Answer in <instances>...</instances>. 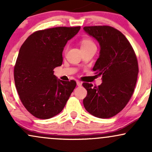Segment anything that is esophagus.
I'll list each match as a JSON object with an SVG mask.
<instances>
[{"label": "esophagus", "instance_id": "obj_1", "mask_svg": "<svg viewBox=\"0 0 152 152\" xmlns=\"http://www.w3.org/2000/svg\"><path fill=\"white\" fill-rule=\"evenodd\" d=\"M76 84H77V86H81L82 83H81V82H80V81H76Z\"/></svg>", "mask_w": 152, "mask_h": 152}]
</instances>
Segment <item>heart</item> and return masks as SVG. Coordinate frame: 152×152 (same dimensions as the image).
Returning a JSON list of instances; mask_svg holds the SVG:
<instances>
[{
  "instance_id": "heart-1",
  "label": "heart",
  "mask_w": 152,
  "mask_h": 152,
  "mask_svg": "<svg viewBox=\"0 0 152 152\" xmlns=\"http://www.w3.org/2000/svg\"><path fill=\"white\" fill-rule=\"evenodd\" d=\"M92 46H95L94 41L90 38H83L81 41V48L85 47H89Z\"/></svg>"
}]
</instances>
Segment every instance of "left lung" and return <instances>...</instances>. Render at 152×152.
<instances>
[{
    "label": "left lung",
    "instance_id": "obj_1",
    "mask_svg": "<svg viewBox=\"0 0 152 152\" xmlns=\"http://www.w3.org/2000/svg\"><path fill=\"white\" fill-rule=\"evenodd\" d=\"M83 30L100 45L93 71L102 76V84L97 87L82 84L87 90L83 106L96 117L111 118L126 106L133 94L139 73L137 56L124 35L114 28L85 26Z\"/></svg>",
    "mask_w": 152,
    "mask_h": 152
}]
</instances>
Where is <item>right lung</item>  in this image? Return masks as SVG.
I'll use <instances>...</instances> for the list:
<instances>
[{
    "mask_svg": "<svg viewBox=\"0 0 152 152\" xmlns=\"http://www.w3.org/2000/svg\"><path fill=\"white\" fill-rule=\"evenodd\" d=\"M81 27H56L38 31L28 37L19 50L14 81L22 104L35 117L48 119L58 114L76 86L53 74L62 65L68 41Z\"/></svg>",
    "mask_w": 152,
    "mask_h": 152,
    "instance_id": "add662e5",
    "label": "right lung"
}]
</instances>
